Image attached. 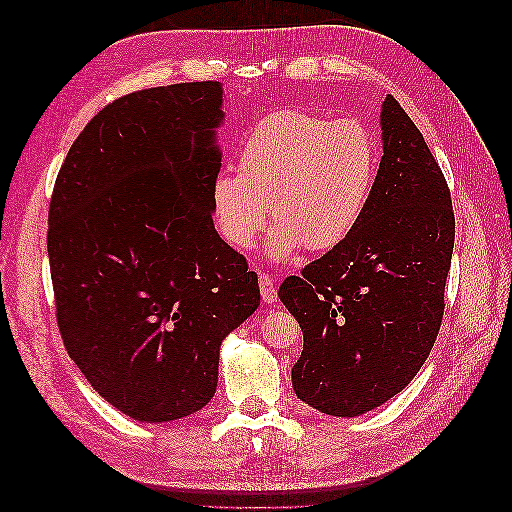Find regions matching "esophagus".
<instances>
[{
    "label": "esophagus",
    "instance_id": "34e87169",
    "mask_svg": "<svg viewBox=\"0 0 512 512\" xmlns=\"http://www.w3.org/2000/svg\"><path fill=\"white\" fill-rule=\"evenodd\" d=\"M258 284H260V297L265 303H275L277 301V288H275V282L273 277L267 275V273H258Z\"/></svg>",
    "mask_w": 512,
    "mask_h": 512
}]
</instances>
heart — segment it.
Listing matches in <instances>:
<instances>
[{
  "label": "heart",
  "instance_id": "b5f03b06",
  "mask_svg": "<svg viewBox=\"0 0 512 512\" xmlns=\"http://www.w3.org/2000/svg\"><path fill=\"white\" fill-rule=\"evenodd\" d=\"M374 177L376 147L361 123L284 108L247 134L237 173L215 177L213 218L237 250H250L271 218L275 260L303 245L327 252L361 222Z\"/></svg>",
  "mask_w": 512,
  "mask_h": 512
}]
</instances>
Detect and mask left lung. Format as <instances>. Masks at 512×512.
I'll use <instances>...</instances> for the list:
<instances>
[{
  "label": "left lung",
  "instance_id": "8db88e82",
  "mask_svg": "<svg viewBox=\"0 0 512 512\" xmlns=\"http://www.w3.org/2000/svg\"><path fill=\"white\" fill-rule=\"evenodd\" d=\"M380 168L361 222L290 275L280 299L303 331L294 393L359 416L401 393L436 344L455 245L448 183L401 104H382Z\"/></svg>",
  "mask_w": 512,
  "mask_h": 512
}]
</instances>
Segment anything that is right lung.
Segmentation results:
<instances>
[{
    "label": "right lung",
    "mask_w": 512,
    "mask_h": 512,
    "mask_svg": "<svg viewBox=\"0 0 512 512\" xmlns=\"http://www.w3.org/2000/svg\"><path fill=\"white\" fill-rule=\"evenodd\" d=\"M220 106L218 81L132 91L87 123L55 179L46 247L61 339L141 423L207 406L222 339L260 305L256 273L211 220Z\"/></svg>",
    "instance_id": "right-lung-1"
}]
</instances>
